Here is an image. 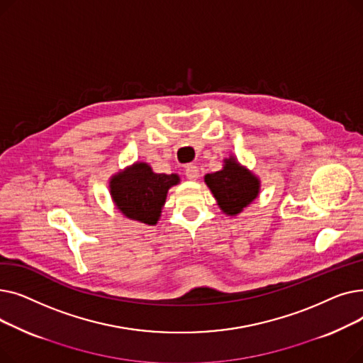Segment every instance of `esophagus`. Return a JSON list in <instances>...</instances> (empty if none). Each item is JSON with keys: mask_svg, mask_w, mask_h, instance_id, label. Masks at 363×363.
Here are the masks:
<instances>
[{"mask_svg": "<svg viewBox=\"0 0 363 363\" xmlns=\"http://www.w3.org/2000/svg\"><path fill=\"white\" fill-rule=\"evenodd\" d=\"M185 177L189 179V181H196L199 177H200V170L196 164H188L185 167Z\"/></svg>", "mask_w": 363, "mask_h": 363, "instance_id": "obj_1", "label": "esophagus"}]
</instances>
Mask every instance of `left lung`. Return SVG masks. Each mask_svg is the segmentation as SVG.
Listing matches in <instances>:
<instances>
[{"mask_svg": "<svg viewBox=\"0 0 363 363\" xmlns=\"http://www.w3.org/2000/svg\"><path fill=\"white\" fill-rule=\"evenodd\" d=\"M204 181L218 200L219 207L231 216L240 213L259 194V179L252 172L240 166L234 157L225 160L222 170L207 174Z\"/></svg>", "mask_w": 363, "mask_h": 363, "instance_id": "left-lung-1", "label": "left lung"}]
</instances>
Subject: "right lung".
<instances>
[{
	"mask_svg": "<svg viewBox=\"0 0 363 363\" xmlns=\"http://www.w3.org/2000/svg\"><path fill=\"white\" fill-rule=\"evenodd\" d=\"M179 182L178 175L155 174L147 163H137L110 181V193L119 211L129 219L156 225L167 189Z\"/></svg>",
	"mask_w": 363,
	"mask_h": 363,
	"instance_id": "obj_1",
	"label": "right lung"
}]
</instances>
